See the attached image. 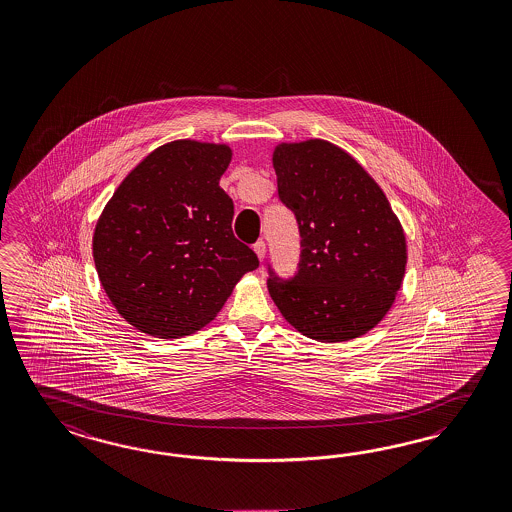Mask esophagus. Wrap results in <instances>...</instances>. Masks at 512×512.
Wrapping results in <instances>:
<instances>
[{"label": "esophagus", "instance_id": "esophagus-1", "mask_svg": "<svg viewBox=\"0 0 512 512\" xmlns=\"http://www.w3.org/2000/svg\"><path fill=\"white\" fill-rule=\"evenodd\" d=\"M254 252L258 254L260 262H263V258H265V241H258V243H254Z\"/></svg>", "mask_w": 512, "mask_h": 512}]
</instances>
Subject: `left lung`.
Returning <instances> with one entry per match:
<instances>
[{"label":"left lung","instance_id":"obj_1","mask_svg":"<svg viewBox=\"0 0 512 512\" xmlns=\"http://www.w3.org/2000/svg\"><path fill=\"white\" fill-rule=\"evenodd\" d=\"M278 200L297 220L301 254L292 278L269 265L267 288L282 316L320 342L365 335L395 301L406 237L378 183L325 140L280 144Z\"/></svg>","mask_w":512,"mask_h":512}]
</instances>
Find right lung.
<instances>
[{
    "label": "right lung",
    "instance_id": "right-lung-1",
    "mask_svg": "<svg viewBox=\"0 0 512 512\" xmlns=\"http://www.w3.org/2000/svg\"><path fill=\"white\" fill-rule=\"evenodd\" d=\"M230 161L224 144L170 142L149 153L104 207L95 267L112 305L142 333H196L260 265L237 241L234 202L219 187Z\"/></svg>",
    "mask_w": 512,
    "mask_h": 512
}]
</instances>
